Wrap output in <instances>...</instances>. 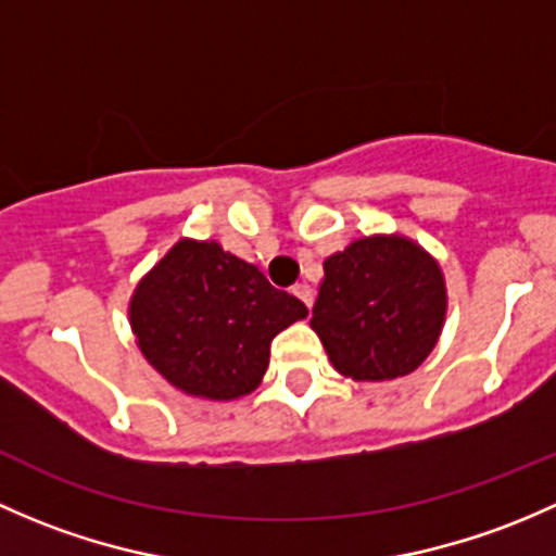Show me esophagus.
Listing matches in <instances>:
<instances>
[{"mask_svg": "<svg viewBox=\"0 0 556 556\" xmlns=\"http://www.w3.org/2000/svg\"><path fill=\"white\" fill-rule=\"evenodd\" d=\"M291 291H294V296H300V300L305 302L307 307L313 305V289H311V286H307V283H296Z\"/></svg>", "mask_w": 556, "mask_h": 556, "instance_id": "34e87169", "label": "esophagus"}]
</instances>
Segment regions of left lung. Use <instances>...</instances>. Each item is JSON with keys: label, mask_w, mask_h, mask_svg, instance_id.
I'll return each mask as SVG.
<instances>
[{"label": "left lung", "mask_w": 556, "mask_h": 556, "mask_svg": "<svg viewBox=\"0 0 556 556\" xmlns=\"http://www.w3.org/2000/svg\"><path fill=\"white\" fill-rule=\"evenodd\" d=\"M444 316L439 262L409 238L371 236L324 262L311 326L340 375L382 382L426 362Z\"/></svg>", "instance_id": "1"}]
</instances>
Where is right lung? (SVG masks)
I'll return each instance as SVG.
<instances>
[{
	"instance_id": "1",
	"label": "right lung",
	"mask_w": 556,
	"mask_h": 556,
	"mask_svg": "<svg viewBox=\"0 0 556 556\" xmlns=\"http://www.w3.org/2000/svg\"><path fill=\"white\" fill-rule=\"evenodd\" d=\"M141 353L187 396L230 402L254 391L278 331L307 316L260 267L216 240H179L130 296Z\"/></svg>"
}]
</instances>
